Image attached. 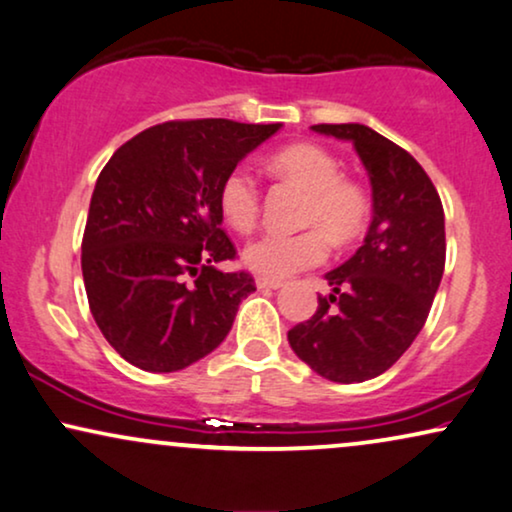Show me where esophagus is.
<instances>
[{
	"mask_svg": "<svg viewBox=\"0 0 512 512\" xmlns=\"http://www.w3.org/2000/svg\"><path fill=\"white\" fill-rule=\"evenodd\" d=\"M281 286H283L281 281H271V278H264V276L257 278V288L260 290H278Z\"/></svg>",
	"mask_w": 512,
	"mask_h": 512,
	"instance_id": "esophagus-1",
	"label": "esophagus"
}]
</instances>
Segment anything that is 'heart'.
I'll use <instances>...</instances> for the list:
<instances>
[{
	"label": "heart",
	"mask_w": 512,
	"mask_h": 512,
	"mask_svg": "<svg viewBox=\"0 0 512 512\" xmlns=\"http://www.w3.org/2000/svg\"><path fill=\"white\" fill-rule=\"evenodd\" d=\"M271 172L307 191L300 234H264L245 245L243 264L271 281L312 269L328 257V238L347 245L364 234L371 198L359 181L342 177L340 163L326 148L293 144L271 158ZM260 186L248 167L238 165L219 184V210L236 231H250L260 217Z\"/></svg>",
	"instance_id": "b5f03b06"
}]
</instances>
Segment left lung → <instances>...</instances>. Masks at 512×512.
Returning <instances> with one entry per match:
<instances>
[{
  "label": "left lung",
  "instance_id": "obj_1",
  "mask_svg": "<svg viewBox=\"0 0 512 512\" xmlns=\"http://www.w3.org/2000/svg\"><path fill=\"white\" fill-rule=\"evenodd\" d=\"M312 129L354 146L371 179L373 219L364 245L326 274L333 293L290 328L288 342L323 378L364 383L385 373L428 319L446 260L442 200L418 160L371 127Z\"/></svg>",
  "mask_w": 512,
  "mask_h": 512
}]
</instances>
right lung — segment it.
I'll use <instances>...</instances> for the list:
<instances>
[{
  "label": "right lung",
  "instance_id": "add662e5",
  "mask_svg": "<svg viewBox=\"0 0 512 512\" xmlns=\"http://www.w3.org/2000/svg\"><path fill=\"white\" fill-rule=\"evenodd\" d=\"M281 125L170 120L122 144L96 179L82 238L92 316L115 352L148 373L208 357L255 290L217 269L236 248L219 184Z\"/></svg>",
  "mask_w": 512,
  "mask_h": 512
}]
</instances>
